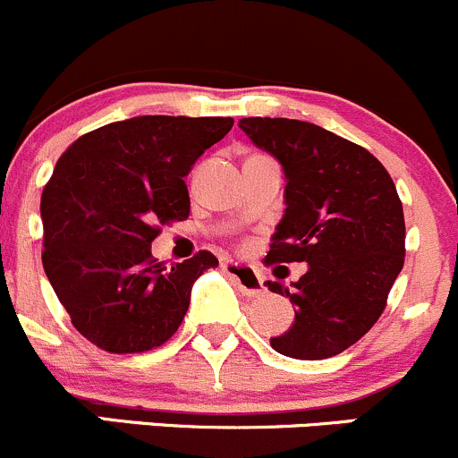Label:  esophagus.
Returning <instances> with one entry per match:
<instances>
[{
	"label": "esophagus",
	"mask_w": 458,
	"mask_h": 458,
	"mask_svg": "<svg viewBox=\"0 0 458 458\" xmlns=\"http://www.w3.org/2000/svg\"><path fill=\"white\" fill-rule=\"evenodd\" d=\"M221 269H224L228 276H233L239 290H242L243 293H248V296H259V293L266 292L263 278L259 276L252 267L239 266V263H233V261H224L221 263Z\"/></svg>",
	"instance_id": "esophagus-1"
}]
</instances>
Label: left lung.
Here are the masks:
<instances>
[{
	"mask_svg": "<svg viewBox=\"0 0 458 458\" xmlns=\"http://www.w3.org/2000/svg\"><path fill=\"white\" fill-rule=\"evenodd\" d=\"M239 127L285 173V215L266 257L307 263L272 292L290 298L293 325L269 340L296 360H325L358 343L377 322L403 267L406 225L391 175L367 148L318 124L243 118Z\"/></svg>",
	"mask_w": 458,
	"mask_h": 458,
	"instance_id": "left-lung-1",
	"label": "left lung"
}]
</instances>
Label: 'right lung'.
I'll list each match as a JSON object with an SVG mask.
<instances>
[{
  "mask_svg": "<svg viewBox=\"0 0 458 458\" xmlns=\"http://www.w3.org/2000/svg\"><path fill=\"white\" fill-rule=\"evenodd\" d=\"M233 118L136 115L94 129L56 162L41 195V261L81 335L109 353L165 344L192 283L219 266L197 252L166 267L151 257L157 224L191 213L184 177Z\"/></svg>",
  "mask_w": 458,
  "mask_h": 458,
  "instance_id": "obj_1",
  "label": "right lung"
}]
</instances>
